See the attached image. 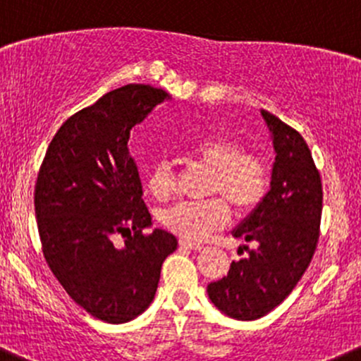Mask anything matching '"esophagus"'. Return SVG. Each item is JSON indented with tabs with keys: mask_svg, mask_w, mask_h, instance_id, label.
Here are the masks:
<instances>
[{
	"mask_svg": "<svg viewBox=\"0 0 361 361\" xmlns=\"http://www.w3.org/2000/svg\"><path fill=\"white\" fill-rule=\"evenodd\" d=\"M180 247L181 248H188V250H201L202 245L201 243H194V241L180 240Z\"/></svg>",
	"mask_w": 361,
	"mask_h": 361,
	"instance_id": "obj_1",
	"label": "esophagus"
}]
</instances>
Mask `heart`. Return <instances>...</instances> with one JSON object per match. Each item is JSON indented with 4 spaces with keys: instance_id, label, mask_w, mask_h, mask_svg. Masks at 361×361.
Wrapping results in <instances>:
<instances>
[{
    "instance_id": "b5f03b06",
    "label": "heart",
    "mask_w": 361,
    "mask_h": 361,
    "mask_svg": "<svg viewBox=\"0 0 361 361\" xmlns=\"http://www.w3.org/2000/svg\"><path fill=\"white\" fill-rule=\"evenodd\" d=\"M185 155L212 169L208 194L219 195L202 202H178L164 209L160 222L183 240L201 241L213 231L222 229L231 219L229 202L240 213H248L264 201L271 173L259 153L241 149L233 139L209 137L187 146ZM146 187L159 201L169 197L174 190L173 164L159 160L149 171Z\"/></svg>"
}]
</instances>
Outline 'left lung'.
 <instances>
[{"label": "left lung", "mask_w": 361, "mask_h": 361, "mask_svg": "<svg viewBox=\"0 0 361 361\" xmlns=\"http://www.w3.org/2000/svg\"><path fill=\"white\" fill-rule=\"evenodd\" d=\"M261 114L275 149L269 190L233 231L255 248L243 245L247 257L208 286L213 305L240 321L266 316L296 288L316 252L323 212V185L305 139L268 111Z\"/></svg>", "instance_id": "1"}]
</instances>
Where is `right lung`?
Segmentation results:
<instances>
[{"mask_svg": "<svg viewBox=\"0 0 361 361\" xmlns=\"http://www.w3.org/2000/svg\"><path fill=\"white\" fill-rule=\"evenodd\" d=\"M167 99L149 84L106 93L59 127L38 171L35 213L45 261L70 298L106 323L148 309L162 262L178 247L167 231L142 233L152 215L128 153L132 128Z\"/></svg>", "mask_w": 361, "mask_h": 361, "instance_id": "add662e5", "label": "right lung"}]
</instances>
